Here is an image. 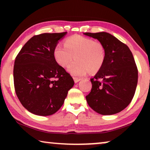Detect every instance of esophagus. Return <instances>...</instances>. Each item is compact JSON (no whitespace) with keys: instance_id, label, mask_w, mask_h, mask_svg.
<instances>
[{"instance_id":"34e87169","label":"esophagus","mask_w":150,"mask_h":150,"mask_svg":"<svg viewBox=\"0 0 150 150\" xmlns=\"http://www.w3.org/2000/svg\"><path fill=\"white\" fill-rule=\"evenodd\" d=\"M73 79H74V81L76 83H78V82H79L81 80V79H79V78H77V77H74Z\"/></svg>"}]
</instances>
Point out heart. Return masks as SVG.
Masks as SVG:
<instances>
[{"label":"heart","mask_w":150,"mask_h":150,"mask_svg":"<svg viewBox=\"0 0 150 150\" xmlns=\"http://www.w3.org/2000/svg\"><path fill=\"white\" fill-rule=\"evenodd\" d=\"M64 46L60 44L55 46L53 51L57 63L61 67H66L72 61L76 60L68 66L70 74L80 76L88 71L93 73L99 70L105 59V50L102 43L91 38L74 35L64 41Z\"/></svg>","instance_id":"1"}]
</instances>
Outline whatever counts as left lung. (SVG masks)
<instances>
[{"label":"left lung","mask_w":150,"mask_h":150,"mask_svg":"<svg viewBox=\"0 0 150 150\" xmlns=\"http://www.w3.org/2000/svg\"><path fill=\"white\" fill-rule=\"evenodd\" d=\"M84 34L97 39L105 50L103 65L91 79L87 103L99 114L117 113L129 105L136 91L138 69L132 53L127 45L108 33Z\"/></svg>","instance_id":"left-lung-1"}]
</instances>
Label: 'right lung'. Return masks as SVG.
<instances>
[{
  "instance_id": "add662e5",
  "label": "right lung",
  "mask_w": 150,
  "mask_h": 150,
  "mask_svg": "<svg viewBox=\"0 0 150 150\" xmlns=\"http://www.w3.org/2000/svg\"><path fill=\"white\" fill-rule=\"evenodd\" d=\"M67 32L42 33L30 39L16 57L13 82L22 105L37 115L60 109L74 85L69 73L55 61L53 51Z\"/></svg>"
}]
</instances>
